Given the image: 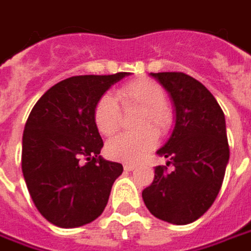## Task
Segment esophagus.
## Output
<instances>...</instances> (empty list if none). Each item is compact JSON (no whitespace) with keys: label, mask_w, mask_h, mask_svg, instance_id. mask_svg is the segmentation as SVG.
Here are the masks:
<instances>
[{"label":"esophagus","mask_w":251,"mask_h":251,"mask_svg":"<svg viewBox=\"0 0 251 251\" xmlns=\"http://www.w3.org/2000/svg\"><path fill=\"white\" fill-rule=\"evenodd\" d=\"M134 169H135V165L128 163V162H127V163H124V170H126V172H131V170H134Z\"/></svg>","instance_id":"34e87169"}]
</instances>
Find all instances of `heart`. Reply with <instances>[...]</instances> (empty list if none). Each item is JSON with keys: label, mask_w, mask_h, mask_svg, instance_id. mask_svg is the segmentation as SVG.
Instances as JSON below:
<instances>
[{"label": "heart", "mask_w": 251, "mask_h": 251, "mask_svg": "<svg viewBox=\"0 0 251 251\" xmlns=\"http://www.w3.org/2000/svg\"><path fill=\"white\" fill-rule=\"evenodd\" d=\"M116 98L123 107L137 106L142 109L140 132L120 134L106 145V152L113 159L140 162L156 144V134H162L172 126L173 114L166 104V92L152 79H137L126 83L116 91ZM117 100L110 95H103L95 104L93 120L100 134L109 137L120 127L121 110ZM152 126L153 130L148 129Z\"/></svg>", "instance_id": "heart-1"}]
</instances>
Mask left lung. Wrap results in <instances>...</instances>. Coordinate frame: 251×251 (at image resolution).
Wrapping results in <instances>:
<instances>
[{
	"mask_svg": "<svg viewBox=\"0 0 251 251\" xmlns=\"http://www.w3.org/2000/svg\"><path fill=\"white\" fill-rule=\"evenodd\" d=\"M170 93L176 126L156 153L168 158L155 168L142 198L153 217L187 225L204 215L217 198L225 177L229 144L225 116L214 95L184 73L151 74ZM172 163V172L167 166Z\"/></svg>",
	"mask_w": 251,
	"mask_h": 251,
	"instance_id": "left-lung-1",
	"label": "left lung"
}]
</instances>
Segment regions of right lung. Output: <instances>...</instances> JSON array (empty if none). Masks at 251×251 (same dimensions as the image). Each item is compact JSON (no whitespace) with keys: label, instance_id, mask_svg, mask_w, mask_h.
<instances>
[{"label":"right lung","instance_id":"right-lung-1","mask_svg":"<svg viewBox=\"0 0 251 251\" xmlns=\"http://www.w3.org/2000/svg\"><path fill=\"white\" fill-rule=\"evenodd\" d=\"M128 73L78 75L55 83L25 124L22 172L39 212L60 227L86 225L107 205L123 165L101 158L96 101Z\"/></svg>","mask_w":251,"mask_h":251}]
</instances>
